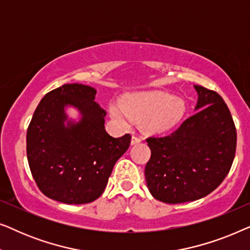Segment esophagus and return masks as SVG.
<instances>
[{
    "label": "esophagus",
    "mask_w": 250,
    "mask_h": 250,
    "mask_svg": "<svg viewBox=\"0 0 250 250\" xmlns=\"http://www.w3.org/2000/svg\"><path fill=\"white\" fill-rule=\"evenodd\" d=\"M142 138L141 136H139V135H133L132 136V145H138V143H140L142 141Z\"/></svg>",
    "instance_id": "esophagus-1"
}]
</instances>
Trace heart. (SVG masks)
I'll list each match as a JSON object with an SVG mask.
<instances>
[{"instance_id":"heart-1","label":"heart","mask_w":250,"mask_h":250,"mask_svg":"<svg viewBox=\"0 0 250 250\" xmlns=\"http://www.w3.org/2000/svg\"><path fill=\"white\" fill-rule=\"evenodd\" d=\"M186 109L183 99L153 91L127 94L122 104H111L109 112L123 127H127L135 121L141 122L142 128L146 132L160 133L179 124Z\"/></svg>"}]
</instances>
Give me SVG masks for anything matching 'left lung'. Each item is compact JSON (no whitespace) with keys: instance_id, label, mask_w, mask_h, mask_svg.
<instances>
[{"instance_id":"left-lung-1","label":"left lung","mask_w":250,"mask_h":250,"mask_svg":"<svg viewBox=\"0 0 250 250\" xmlns=\"http://www.w3.org/2000/svg\"><path fill=\"white\" fill-rule=\"evenodd\" d=\"M196 112L176 131L146 139L151 157L146 163V187L155 199L182 204L216 189L233 163L237 129L227 104L217 92L194 85Z\"/></svg>"}]
</instances>
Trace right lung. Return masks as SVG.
I'll return each instance as SVG.
<instances>
[{"label": "right lung", "instance_id": "obj_1", "mask_svg": "<svg viewBox=\"0 0 250 250\" xmlns=\"http://www.w3.org/2000/svg\"><path fill=\"white\" fill-rule=\"evenodd\" d=\"M95 88L64 84L44 95L27 129V159L39 189L63 204H88L105 189L115 164L128 149L131 134L112 138L105 111L94 101ZM82 115L67 122L64 107Z\"/></svg>", "mask_w": 250, "mask_h": 250}]
</instances>
